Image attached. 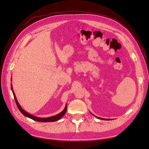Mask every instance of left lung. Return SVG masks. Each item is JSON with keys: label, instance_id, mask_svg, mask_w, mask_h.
Instances as JSON below:
<instances>
[{"label": "left lung", "instance_id": "8db88e82", "mask_svg": "<svg viewBox=\"0 0 149 149\" xmlns=\"http://www.w3.org/2000/svg\"><path fill=\"white\" fill-rule=\"evenodd\" d=\"M92 114V113H91ZM94 116V115H93ZM96 117V118H98L99 119H102V120H111V119H104V118H100V117H97V116H94Z\"/></svg>", "mask_w": 149, "mask_h": 149}]
</instances>
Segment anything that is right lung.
Masks as SVG:
<instances>
[{"label": "right lung", "instance_id": "1", "mask_svg": "<svg viewBox=\"0 0 149 149\" xmlns=\"http://www.w3.org/2000/svg\"><path fill=\"white\" fill-rule=\"evenodd\" d=\"M11 81H12V79H11ZM11 89H12L13 94V96H14V99H15V102H16V104L17 106V107L19 108V111H20V112H21L22 114H24L25 116L27 117V118H30L31 119H33V120H36V121H38V122H42V123H48V122H55V121L60 120L62 118V117L65 114V113H66V110H67V105L66 104L65 106V109H63V111H61L60 113H59V114H57V115L54 116H52V117H49V118H38V117H37V116H35L33 115H31V114H29V112H26L25 110H24L23 109H22V107L19 104V102H18V101L17 100V97H16V96H15V94L14 93V91H13V90L12 83H11Z\"/></svg>", "mask_w": 149, "mask_h": 149}]
</instances>
